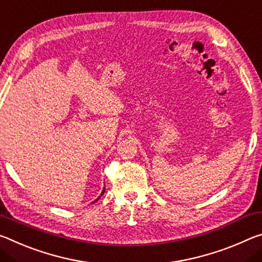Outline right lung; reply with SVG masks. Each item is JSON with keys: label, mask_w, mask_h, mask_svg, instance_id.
Masks as SVG:
<instances>
[{"label": "right lung", "mask_w": 262, "mask_h": 262, "mask_svg": "<svg viewBox=\"0 0 262 262\" xmlns=\"http://www.w3.org/2000/svg\"><path fill=\"white\" fill-rule=\"evenodd\" d=\"M104 189H105V188H103V190H102V192H101V195H100V196H98V197H97V199H96L95 201H94V202H93V203H95V202H96V201H98V199H100V197H101V196H102L103 194H104V191H105Z\"/></svg>", "instance_id": "obj_1"}]
</instances>
